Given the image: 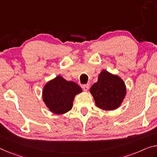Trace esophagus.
Segmentation results:
<instances>
[{
    "label": "esophagus",
    "mask_w": 157,
    "mask_h": 157,
    "mask_svg": "<svg viewBox=\"0 0 157 157\" xmlns=\"http://www.w3.org/2000/svg\"><path fill=\"white\" fill-rule=\"evenodd\" d=\"M82 88H83V90L86 92V91H88V88H89V85L88 84H85V85H83Z\"/></svg>",
    "instance_id": "esophagus-1"
}]
</instances>
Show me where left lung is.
<instances>
[{"label": "left lung", "mask_w": 157, "mask_h": 157, "mask_svg": "<svg viewBox=\"0 0 157 157\" xmlns=\"http://www.w3.org/2000/svg\"><path fill=\"white\" fill-rule=\"evenodd\" d=\"M96 105L104 110L118 108L126 95V86L119 76L103 70L90 89Z\"/></svg>", "instance_id": "8db88e82"}]
</instances>
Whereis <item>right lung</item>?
I'll return each instance as SVG.
<instances>
[{
  "instance_id": "right-lung-1",
  "label": "right lung",
  "mask_w": 157,
  "mask_h": 157,
  "mask_svg": "<svg viewBox=\"0 0 157 157\" xmlns=\"http://www.w3.org/2000/svg\"><path fill=\"white\" fill-rule=\"evenodd\" d=\"M81 92L82 89L78 84L57 76L45 86L43 98L52 112L62 114L71 109L74 97Z\"/></svg>"
}]
</instances>
